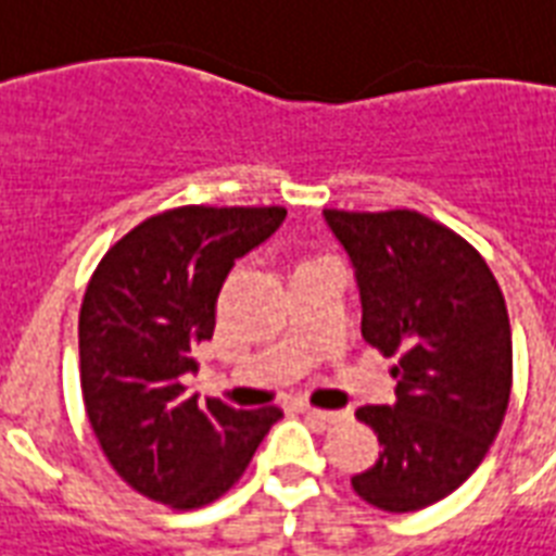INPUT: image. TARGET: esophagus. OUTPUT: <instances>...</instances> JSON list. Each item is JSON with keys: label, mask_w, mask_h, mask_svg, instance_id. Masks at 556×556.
<instances>
[{"label": "esophagus", "mask_w": 556, "mask_h": 556, "mask_svg": "<svg viewBox=\"0 0 556 556\" xmlns=\"http://www.w3.org/2000/svg\"><path fill=\"white\" fill-rule=\"evenodd\" d=\"M302 414H308V417L319 419V422H340V419H345V414L342 410H325V408H311V405H302Z\"/></svg>", "instance_id": "1"}]
</instances>
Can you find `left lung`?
Listing matches in <instances>:
<instances>
[{
  "label": "left lung",
  "mask_w": 556,
  "mask_h": 556,
  "mask_svg": "<svg viewBox=\"0 0 556 556\" xmlns=\"http://www.w3.org/2000/svg\"><path fill=\"white\" fill-rule=\"evenodd\" d=\"M354 268L363 340L396 356L394 405H363L380 459L351 477L365 503L419 511L471 477L511 396V325L477 251L417 211H323Z\"/></svg>",
  "instance_id": "obj_1"
}]
</instances>
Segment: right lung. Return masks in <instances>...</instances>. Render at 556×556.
Instances as JSON below:
<instances>
[{"label": "right lung", "instance_id": "right-lung-1", "mask_svg": "<svg viewBox=\"0 0 556 556\" xmlns=\"http://www.w3.org/2000/svg\"><path fill=\"white\" fill-rule=\"evenodd\" d=\"M286 223V207L185 205L116 242L79 311L85 410L130 489L170 508L214 503L242 477L277 405L242 410L185 388L193 345L214 337L216 300L239 256Z\"/></svg>", "mask_w": 556, "mask_h": 556}]
</instances>
